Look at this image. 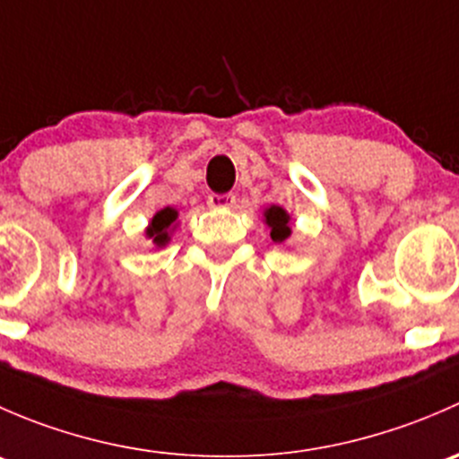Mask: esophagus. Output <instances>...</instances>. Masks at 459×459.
I'll list each match as a JSON object with an SVG mask.
<instances>
[{"label": "esophagus", "instance_id": "esophagus-1", "mask_svg": "<svg viewBox=\"0 0 459 459\" xmlns=\"http://www.w3.org/2000/svg\"><path fill=\"white\" fill-rule=\"evenodd\" d=\"M208 206L215 208V211H229V208L235 206V195L233 193H224V195H208Z\"/></svg>", "mask_w": 459, "mask_h": 459}]
</instances>
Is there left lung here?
<instances>
[{
  "label": "left lung",
  "instance_id": "8db88e82",
  "mask_svg": "<svg viewBox=\"0 0 459 459\" xmlns=\"http://www.w3.org/2000/svg\"><path fill=\"white\" fill-rule=\"evenodd\" d=\"M264 224L268 226V230H271V239L275 244H286L290 238V215L286 208L281 206H268L264 208Z\"/></svg>",
  "mask_w": 459,
  "mask_h": 459
}]
</instances>
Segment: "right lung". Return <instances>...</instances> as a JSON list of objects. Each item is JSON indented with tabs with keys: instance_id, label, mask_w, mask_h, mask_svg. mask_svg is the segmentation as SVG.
Here are the masks:
<instances>
[{
	"instance_id": "obj_1",
	"label": "right lung",
	"mask_w": 459,
	"mask_h": 459,
	"mask_svg": "<svg viewBox=\"0 0 459 459\" xmlns=\"http://www.w3.org/2000/svg\"><path fill=\"white\" fill-rule=\"evenodd\" d=\"M178 215H179L178 208L166 206L161 208V211H157L155 215L151 217V221H148L143 235H146V239L157 248V251L164 248L166 244L170 242V235H173V230L178 229Z\"/></svg>"
}]
</instances>
